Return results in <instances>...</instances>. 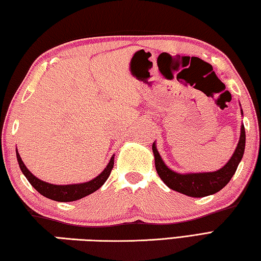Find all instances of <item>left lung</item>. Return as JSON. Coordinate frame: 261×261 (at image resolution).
<instances>
[{"label": "left lung", "mask_w": 261, "mask_h": 261, "mask_svg": "<svg viewBox=\"0 0 261 261\" xmlns=\"http://www.w3.org/2000/svg\"><path fill=\"white\" fill-rule=\"evenodd\" d=\"M244 147L245 129L244 125H242L241 126V135L238 146L227 164L222 167L219 170L210 171V173L190 174H179L169 169L166 166L164 160L161 159L159 152L156 150L155 143L152 144V151H153L154 154V165L156 173H158L162 181L169 189L179 192L181 194L192 196V198H202V196L217 193V192H219L228 184V181L238 169L240 161L242 160Z\"/></svg>", "instance_id": "obj_1"}]
</instances>
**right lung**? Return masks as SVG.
Segmentation results:
<instances>
[{
	"label": "right lung",
	"mask_w": 261,
	"mask_h": 261,
	"mask_svg": "<svg viewBox=\"0 0 261 261\" xmlns=\"http://www.w3.org/2000/svg\"><path fill=\"white\" fill-rule=\"evenodd\" d=\"M17 160H18L19 167H20V169L22 171V174L26 176L27 180L31 183L33 188L38 192V193H41L43 196H45L47 199L58 201V202H70V201L80 200L86 195H90L91 193H93V192L99 190L101 186L106 183L108 177L110 176L112 168H114L115 156L114 155L111 156L109 164L107 165L105 170H103L99 176H96L95 178H93L90 181H85V183L70 184V185H56V184H50V183H46V181L38 179L36 176H34L31 171L27 169V167L24 166L20 155L18 153V151H17Z\"/></svg>",
	"instance_id": "add662e5"
}]
</instances>
